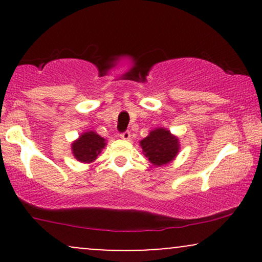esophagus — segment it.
Returning a JSON list of instances; mask_svg holds the SVG:
<instances>
[{"instance_id":"1","label":"esophagus","mask_w":262,"mask_h":262,"mask_svg":"<svg viewBox=\"0 0 262 262\" xmlns=\"http://www.w3.org/2000/svg\"><path fill=\"white\" fill-rule=\"evenodd\" d=\"M121 138L124 140H129L130 139V132H128V130L123 132V133H121Z\"/></svg>"}]
</instances>
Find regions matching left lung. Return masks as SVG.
<instances>
[{"label":"left lung","instance_id":"obj_1","mask_svg":"<svg viewBox=\"0 0 262 262\" xmlns=\"http://www.w3.org/2000/svg\"><path fill=\"white\" fill-rule=\"evenodd\" d=\"M140 145L144 155L156 166H161L173 160L179 152V139L162 128L150 132L148 137L140 141Z\"/></svg>","mask_w":262,"mask_h":262}]
</instances>
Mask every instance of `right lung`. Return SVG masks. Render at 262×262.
Masks as SVG:
<instances>
[{
	"instance_id": "obj_1",
	"label": "right lung",
	"mask_w": 262,
	"mask_h": 262,
	"mask_svg": "<svg viewBox=\"0 0 262 262\" xmlns=\"http://www.w3.org/2000/svg\"><path fill=\"white\" fill-rule=\"evenodd\" d=\"M104 144L103 138L93 132H89L73 143L74 156L81 162H92L104 148Z\"/></svg>"
}]
</instances>
